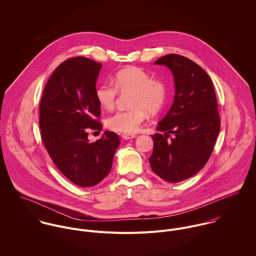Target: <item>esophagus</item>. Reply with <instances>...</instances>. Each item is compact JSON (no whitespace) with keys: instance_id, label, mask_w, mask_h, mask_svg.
Listing matches in <instances>:
<instances>
[{"instance_id":"esophagus-1","label":"esophagus","mask_w":256,"mask_h":256,"mask_svg":"<svg viewBox=\"0 0 256 256\" xmlns=\"http://www.w3.org/2000/svg\"><path fill=\"white\" fill-rule=\"evenodd\" d=\"M121 137L124 139V140H129V139H133V138H136L137 136L134 135V134H128V133H123L121 135Z\"/></svg>"}]
</instances>
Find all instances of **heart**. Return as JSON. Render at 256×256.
<instances>
[{"instance_id": "heart-1", "label": "heart", "mask_w": 256, "mask_h": 256, "mask_svg": "<svg viewBox=\"0 0 256 256\" xmlns=\"http://www.w3.org/2000/svg\"><path fill=\"white\" fill-rule=\"evenodd\" d=\"M112 82H104L96 86V98L106 110L115 106L117 90L126 92L132 90L129 100L131 108L115 112L108 118L106 126L110 130L120 133H135L148 117V111L156 113L160 110L168 96V86L164 80L152 78L142 68L129 67L114 74Z\"/></svg>"}]
</instances>
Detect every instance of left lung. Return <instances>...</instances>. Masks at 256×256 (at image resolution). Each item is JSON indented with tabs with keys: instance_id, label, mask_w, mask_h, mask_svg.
<instances>
[{
	"instance_id": "1",
	"label": "left lung",
	"mask_w": 256,
	"mask_h": 256,
	"mask_svg": "<svg viewBox=\"0 0 256 256\" xmlns=\"http://www.w3.org/2000/svg\"><path fill=\"white\" fill-rule=\"evenodd\" d=\"M154 64L172 71L176 94L172 108L158 123L160 133L152 136L148 162L164 180L180 182L201 170L213 152L220 126L216 94L208 74L186 57L168 54Z\"/></svg>"
}]
</instances>
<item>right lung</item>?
Here are the masks:
<instances>
[{
	"instance_id": "right-lung-1",
	"label": "right lung",
	"mask_w": 256,
	"mask_h": 256,
	"mask_svg": "<svg viewBox=\"0 0 256 256\" xmlns=\"http://www.w3.org/2000/svg\"><path fill=\"white\" fill-rule=\"evenodd\" d=\"M100 63L74 57L60 64L48 80L39 106L42 142L57 168L74 184L90 187L110 174L120 139L106 131L90 142L88 130H102L96 84Z\"/></svg>"
}]
</instances>
